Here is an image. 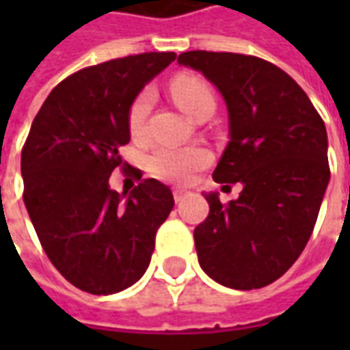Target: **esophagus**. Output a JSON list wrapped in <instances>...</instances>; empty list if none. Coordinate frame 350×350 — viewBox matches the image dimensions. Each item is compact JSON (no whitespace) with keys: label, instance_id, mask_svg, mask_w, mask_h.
Listing matches in <instances>:
<instances>
[{"label":"esophagus","instance_id":"obj_1","mask_svg":"<svg viewBox=\"0 0 350 350\" xmlns=\"http://www.w3.org/2000/svg\"><path fill=\"white\" fill-rule=\"evenodd\" d=\"M172 195H174L176 204H180L182 200H185V198L189 197V191H187V189H174V191H172Z\"/></svg>","mask_w":350,"mask_h":350}]
</instances>
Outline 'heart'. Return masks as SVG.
Listing matches in <instances>:
<instances>
[{"instance_id":"b5f03b06","label":"heart","mask_w":350,"mask_h":350,"mask_svg":"<svg viewBox=\"0 0 350 350\" xmlns=\"http://www.w3.org/2000/svg\"><path fill=\"white\" fill-rule=\"evenodd\" d=\"M172 97L180 107L193 118L202 114L206 108L215 107L212 88L206 84L202 79L197 77H178L170 84ZM153 92L146 88L138 93L137 99L133 100L129 108V131L131 137L140 138L146 135V122L152 110ZM212 153L202 146H161L150 155V170L153 176H157L165 182L172 183H187L193 174L210 165Z\"/></svg>"}]
</instances>
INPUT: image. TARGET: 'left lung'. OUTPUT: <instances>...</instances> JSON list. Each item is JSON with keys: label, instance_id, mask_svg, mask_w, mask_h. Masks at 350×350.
Segmentation results:
<instances>
[{"label": "left lung", "instance_id": "left-lung-1", "mask_svg": "<svg viewBox=\"0 0 350 350\" xmlns=\"http://www.w3.org/2000/svg\"><path fill=\"white\" fill-rule=\"evenodd\" d=\"M178 64L202 72L227 103L230 140L213 180L243 185L228 204L204 195L200 268L238 291L270 285L300 257L330 182L323 118L285 71L257 56L191 50Z\"/></svg>", "mask_w": 350, "mask_h": 350}]
</instances>
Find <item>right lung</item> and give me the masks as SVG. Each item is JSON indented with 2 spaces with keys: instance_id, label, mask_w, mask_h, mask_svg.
I'll use <instances>...</instances> for the list:
<instances>
[{
  "instance_id": "obj_1",
  "label": "right lung",
  "mask_w": 350,
  "mask_h": 350,
  "mask_svg": "<svg viewBox=\"0 0 350 350\" xmlns=\"http://www.w3.org/2000/svg\"><path fill=\"white\" fill-rule=\"evenodd\" d=\"M174 52L118 57L57 84L22 148L24 204L50 262L90 294H114L144 275L157 228L174 208L172 191L129 168L140 183L127 198L108 178L131 140L129 108Z\"/></svg>"
}]
</instances>
